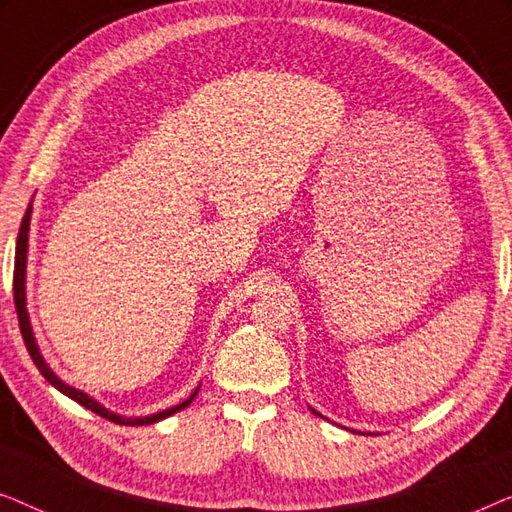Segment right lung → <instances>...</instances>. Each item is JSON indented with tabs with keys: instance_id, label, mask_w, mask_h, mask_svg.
<instances>
[{
	"instance_id": "right-lung-1",
	"label": "right lung",
	"mask_w": 512,
	"mask_h": 512,
	"mask_svg": "<svg viewBox=\"0 0 512 512\" xmlns=\"http://www.w3.org/2000/svg\"><path fill=\"white\" fill-rule=\"evenodd\" d=\"M30 216H32V202H30V207H27V212H25V216H23V223H20L18 240H16V270H13V300H16V312H18L20 333H23L25 347H27V352H30V356H32L34 366L39 368V373L44 375L46 380L51 382L55 389L62 391V394L72 398V401L83 405V408L93 410L95 415H100V417H104V419H109V422L121 424V426H146V424H156V422H160V419L170 417V415H174V412L184 410L186 405H191L195 394H198V389H195L193 394H191V398H186L184 403L174 405V408H170V410L156 412V415H151V417H121V415H116V412H111V410L104 408V405L97 403L95 398H90L88 394H83V391L69 387V384L62 382L60 377L55 375L51 368H48V363L44 361V356H41L39 347H37V340H34V333H32V326H30V314H27V305H25V268H27V233H30Z\"/></svg>"
}]
</instances>
